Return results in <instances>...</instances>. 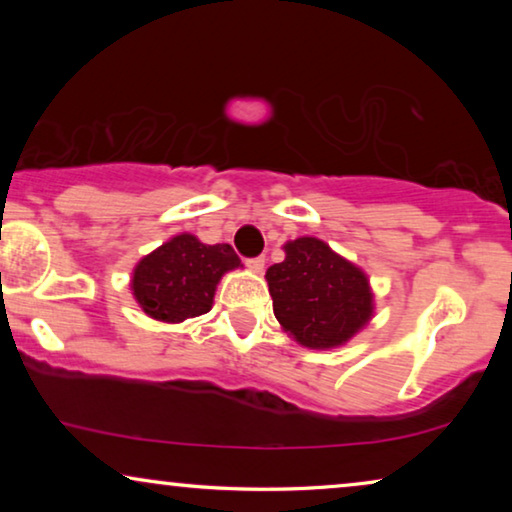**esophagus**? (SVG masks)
I'll return each instance as SVG.
<instances>
[{"label":"esophagus","mask_w":512,"mask_h":512,"mask_svg":"<svg viewBox=\"0 0 512 512\" xmlns=\"http://www.w3.org/2000/svg\"><path fill=\"white\" fill-rule=\"evenodd\" d=\"M247 268L254 270V272H263V268H265V258H263V256L247 258Z\"/></svg>","instance_id":"34e87169"}]
</instances>
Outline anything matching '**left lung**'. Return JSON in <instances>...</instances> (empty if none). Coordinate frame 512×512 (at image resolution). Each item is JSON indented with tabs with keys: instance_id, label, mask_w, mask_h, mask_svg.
<instances>
[{
	"instance_id": "obj_1",
	"label": "left lung",
	"mask_w": 512,
	"mask_h": 512,
	"mask_svg": "<svg viewBox=\"0 0 512 512\" xmlns=\"http://www.w3.org/2000/svg\"><path fill=\"white\" fill-rule=\"evenodd\" d=\"M284 251L265 272L277 321L303 347L345 345L373 317L366 272L317 237L286 242Z\"/></svg>"
}]
</instances>
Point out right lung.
<instances>
[{"instance_id":"add662e5","label":"right lung","mask_w":512,"mask_h":512,"mask_svg":"<svg viewBox=\"0 0 512 512\" xmlns=\"http://www.w3.org/2000/svg\"><path fill=\"white\" fill-rule=\"evenodd\" d=\"M240 265L230 244H202L181 233L135 265L130 289L151 319L179 324L212 310L219 279Z\"/></svg>"}]
</instances>
